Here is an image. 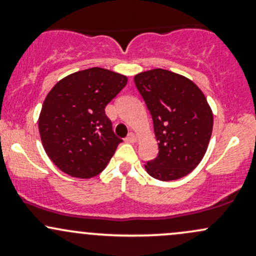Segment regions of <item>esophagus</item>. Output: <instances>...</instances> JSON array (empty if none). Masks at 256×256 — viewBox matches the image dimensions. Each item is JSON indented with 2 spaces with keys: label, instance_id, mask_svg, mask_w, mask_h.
Segmentation results:
<instances>
[{
  "label": "esophagus",
  "instance_id": "obj_1",
  "mask_svg": "<svg viewBox=\"0 0 256 256\" xmlns=\"http://www.w3.org/2000/svg\"><path fill=\"white\" fill-rule=\"evenodd\" d=\"M125 140H126V142H128V143H134L137 140V137H136V134L130 132V134H128V137L125 138Z\"/></svg>",
  "mask_w": 256,
  "mask_h": 256
}]
</instances>
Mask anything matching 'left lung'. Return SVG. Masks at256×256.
Listing matches in <instances>:
<instances>
[{"instance_id": "8db88e82", "label": "left lung", "mask_w": 256, "mask_h": 256, "mask_svg": "<svg viewBox=\"0 0 256 256\" xmlns=\"http://www.w3.org/2000/svg\"><path fill=\"white\" fill-rule=\"evenodd\" d=\"M154 124L158 154L144 165L152 178L176 180L201 162L213 130V113L204 92L184 76L155 68L134 78Z\"/></svg>"}]
</instances>
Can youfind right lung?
<instances>
[{
	"mask_svg": "<svg viewBox=\"0 0 256 256\" xmlns=\"http://www.w3.org/2000/svg\"><path fill=\"white\" fill-rule=\"evenodd\" d=\"M126 83V76L92 67L67 76L49 91L38 128L44 150L58 168L82 179L104 171L122 142L104 108Z\"/></svg>",
	"mask_w": 256,
	"mask_h": 256,
	"instance_id": "1",
	"label": "right lung"
}]
</instances>
